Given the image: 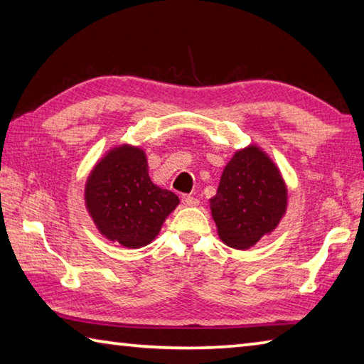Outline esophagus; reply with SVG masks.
Here are the masks:
<instances>
[{
  "label": "esophagus",
  "instance_id": "1",
  "mask_svg": "<svg viewBox=\"0 0 364 364\" xmlns=\"http://www.w3.org/2000/svg\"><path fill=\"white\" fill-rule=\"evenodd\" d=\"M181 202H183L184 205H188V207H194V205L199 203V200H197L194 196H186V194L181 196Z\"/></svg>",
  "mask_w": 364,
  "mask_h": 364
}]
</instances>
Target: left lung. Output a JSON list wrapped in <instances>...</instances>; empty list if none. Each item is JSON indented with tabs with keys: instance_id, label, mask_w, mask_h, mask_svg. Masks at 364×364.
Here are the masks:
<instances>
[{
	"instance_id": "obj_1",
	"label": "left lung",
	"mask_w": 364,
	"mask_h": 364,
	"mask_svg": "<svg viewBox=\"0 0 364 364\" xmlns=\"http://www.w3.org/2000/svg\"><path fill=\"white\" fill-rule=\"evenodd\" d=\"M279 168L259 148L237 151L210 199L218 234L232 248H250L277 228L287 210Z\"/></svg>"
}]
</instances>
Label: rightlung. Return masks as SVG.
Segmentation results:
<instances>
[{"label":"right lung","instance_id":"right-lung-1","mask_svg":"<svg viewBox=\"0 0 364 364\" xmlns=\"http://www.w3.org/2000/svg\"><path fill=\"white\" fill-rule=\"evenodd\" d=\"M178 196L151 181L140 148H114L95 165L85 184V205L100 232L127 248H140L159 234Z\"/></svg>","mask_w":364,"mask_h":364}]
</instances>
